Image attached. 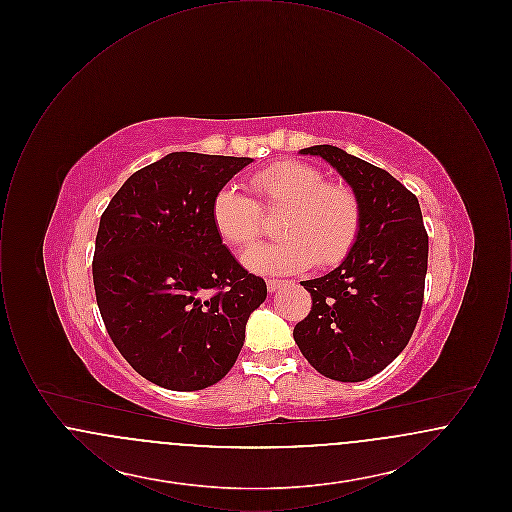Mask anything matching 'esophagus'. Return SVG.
Returning <instances> with one entry per match:
<instances>
[{"instance_id": "1", "label": "esophagus", "mask_w": 512, "mask_h": 512, "mask_svg": "<svg viewBox=\"0 0 512 512\" xmlns=\"http://www.w3.org/2000/svg\"><path fill=\"white\" fill-rule=\"evenodd\" d=\"M284 284V280H268L267 282V290L268 293H274L280 286Z\"/></svg>"}]
</instances>
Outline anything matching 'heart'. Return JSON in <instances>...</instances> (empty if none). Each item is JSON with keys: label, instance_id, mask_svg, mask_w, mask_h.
Wrapping results in <instances>:
<instances>
[{"label": "heart", "instance_id": "1", "mask_svg": "<svg viewBox=\"0 0 512 512\" xmlns=\"http://www.w3.org/2000/svg\"><path fill=\"white\" fill-rule=\"evenodd\" d=\"M247 186L253 199L224 186L211 201V220L220 240L244 249L263 230V213L284 215L276 224L282 238L247 251L245 267L259 274H288L303 268L341 265L359 240L363 209L357 194L340 182H326L317 167L282 161L255 172Z\"/></svg>", "mask_w": 512, "mask_h": 512}]
</instances>
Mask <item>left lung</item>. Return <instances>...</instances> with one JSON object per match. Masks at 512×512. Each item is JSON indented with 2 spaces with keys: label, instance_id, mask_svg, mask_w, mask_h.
Listing matches in <instances>:
<instances>
[{
  "label": "left lung",
  "instance_id": "obj_1",
  "mask_svg": "<svg viewBox=\"0 0 512 512\" xmlns=\"http://www.w3.org/2000/svg\"><path fill=\"white\" fill-rule=\"evenodd\" d=\"M330 163L363 209L359 240L332 272L305 280L311 313L293 340L322 376L363 382L384 370L413 336L424 299L428 234L416 195L390 172L340 147L299 151Z\"/></svg>",
  "mask_w": 512,
  "mask_h": 512
}]
</instances>
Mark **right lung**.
I'll use <instances>...</instances> for the list:
<instances>
[{"label":"right lung","mask_w":512,"mask_h":512,"mask_svg":"<svg viewBox=\"0 0 512 512\" xmlns=\"http://www.w3.org/2000/svg\"><path fill=\"white\" fill-rule=\"evenodd\" d=\"M249 157L174 151L134 172L103 211L94 288L105 328L146 380L209 388L234 366L263 278L222 244L211 201Z\"/></svg>","instance_id":"obj_1"}]
</instances>
